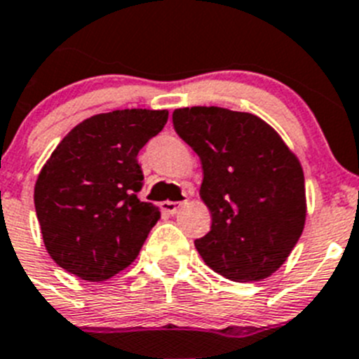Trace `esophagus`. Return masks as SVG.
Instances as JSON below:
<instances>
[{
    "instance_id": "34e87169",
    "label": "esophagus",
    "mask_w": 359,
    "mask_h": 359,
    "mask_svg": "<svg viewBox=\"0 0 359 359\" xmlns=\"http://www.w3.org/2000/svg\"><path fill=\"white\" fill-rule=\"evenodd\" d=\"M180 208H182V202H172V200H166V202L161 203V209H163L164 212H168V215H175Z\"/></svg>"
}]
</instances>
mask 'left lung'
Returning a JSON list of instances; mask_svg holds the SVG:
<instances>
[{
	"label": "left lung",
	"instance_id": "obj_1",
	"mask_svg": "<svg viewBox=\"0 0 359 359\" xmlns=\"http://www.w3.org/2000/svg\"><path fill=\"white\" fill-rule=\"evenodd\" d=\"M173 127L202 163L200 198L211 231L202 259L234 283L266 279L288 259L306 224L304 172L266 121L222 107L175 109Z\"/></svg>",
	"mask_w": 359,
	"mask_h": 359
}]
</instances>
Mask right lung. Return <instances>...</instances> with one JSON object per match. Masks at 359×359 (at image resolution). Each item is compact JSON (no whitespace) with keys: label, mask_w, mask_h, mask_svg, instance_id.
<instances>
[{"label":"right lung","mask_w":359,"mask_h":359,"mask_svg":"<svg viewBox=\"0 0 359 359\" xmlns=\"http://www.w3.org/2000/svg\"><path fill=\"white\" fill-rule=\"evenodd\" d=\"M168 111L125 109L83 119L55 148L35 182L44 247L66 272L107 280L137 257L159 208L141 202V148Z\"/></svg>","instance_id":"obj_1"}]
</instances>
